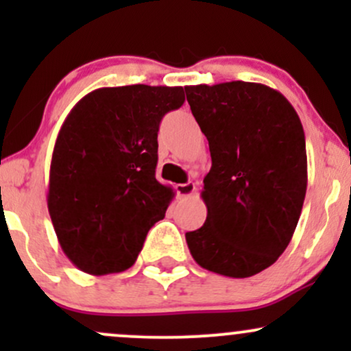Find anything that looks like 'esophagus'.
<instances>
[{"mask_svg": "<svg viewBox=\"0 0 351 351\" xmlns=\"http://www.w3.org/2000/svg\"><path fill=\"white\" fill-rule=\"evenodd\" d=\"M195 191H196V184L193 183V181L176 184V193H178L181 198H188V196H191Z\"/></svg>", "mask_w": 351, "mask_h": 351, "instance_id": "1", "label": "esophagus"}]
</instances>
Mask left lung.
Segmentation results:
<instances>
[{
    "label": "left lung",
    "mask_w": 351,
    "mask_h": 351,
    "mask_svg": "<svg viewBox=\"0 0 351 351\" xmlns=\"http://www.w3.org/2000/svg\"><path fill=\"white\" fill-rule=\"evenodd\" d=\"M184 90L213 162L201 191L208 216L186 232L189 252L219 276H256L285 251L304 206L307 150L300 119L264 84L232 80Z\"/></svg>",
    "instance_id": "8db88e82"
}]
</instances>
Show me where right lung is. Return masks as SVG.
Segmentation results:
<instances>
[{"label":"right lung","instance_id":"right-lung-1","mask_svg":"<svg viewBox=\"0 0 351 351\" xmlns=\"http://www.w3.org/2000/svg\"><path fill=\"white\" fill-rule=\"evenodd\" d=\"M184 102L183 87L123 86L88 92L72 107L52 152L47 209L64 254L104 276L135 264L171 203L155 178L158 128Z\"/></svg>","mask_w":351,"mask_h":351}]
</instances>
